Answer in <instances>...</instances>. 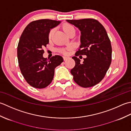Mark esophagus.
I'll return each instance as SVG.
<instances>
[{"label": "esophagus", "instance_id": "34e87169", "mask_svg": "<svg viewBox=\"0 0 131 131\" xmlns=\"http://www.w3.org/2000/svg\"><path fill=\"white\" fill-rule=\"evenodd\" d=\"M68 58V57H63V59H64V60H66Z\"/></svg>", "mask_w": 131, "mask_h": 131}]
</instances>
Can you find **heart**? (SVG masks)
Listing matches in <instances>:
<instances>
[{
    "label": "heart",
    "instance_id": "heart-1",
    "mask_svg": "<svg viewBox=\"0 0 131 131\" xmlns=\"http://www.w3.org/2000/svg\"><path fill=\"white\" fill-rule=\"evenodd\" d=\"M63 29L64 31L66 32V33H67V34L68 32L70 31L71 30H72V29H74V28L71 25L68 24H66L64 25L63 27ZM53 33H54V29H52V30H50V33H49V37L50 38H51V37L53 35ZM70 49H71V47L70 46H68V47H67V48H66V49H60L59 50V51L60 52L63 53V54H67L68 53V51Z\"/></svg>",
    "mask_w": 131,
    "mask_h": 131
}]
</instances>
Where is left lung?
<instances>
[{
  "label": "left lung",
  "mask_w": 131,
  "mask_h": 131,
  "mask_svg": "<svg viewBox=\"0 0 131 131\" xmlns=\"http://www.w3.org/2000/svg\"><path fill=\"white\" fill-rule=\"evenodd\" d=\"M81 31L80 49L72 59L75 66L71 70L73 80L79 86L89 88L99 83L104 78L111 63L110 40L103 25L97 20L84 18L67 20ZM86 55L82 64L77 57Z\"/></svg>",
  "instance_id": "1"
}]
</instances>
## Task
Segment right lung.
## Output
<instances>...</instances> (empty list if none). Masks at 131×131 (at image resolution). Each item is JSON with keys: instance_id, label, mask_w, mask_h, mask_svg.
<instances>
[{"instance_id": "right-lung-1", "label": "right lung", "mask_w": 131, "mask_h": 131, "mask_svg": "<svg viewBox=\"0 0 131 131\" xmlns=\"http://www.w3.org/2000/svg\"><path fill=\"white\" fill-rule=\"evenodd\" d=\"M60 21L42 19L33 21L26 26L18 42L17 58L21 72L28 83L35 88L43 89L51 82L55 68L63 62L60 55L48 60L43 57V48L49 43L50 30Z\"/></svg>"}]
</instances>
